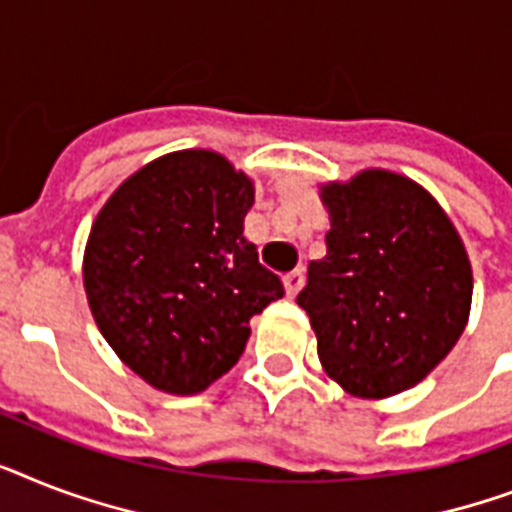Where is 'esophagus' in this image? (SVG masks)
<instances>
[{
    "instance_id": "esophagus-1",
    "label": "esophagus",
    "mask_w": 512,
    "mask_h": 512,
    "mask_svg": "<svg viewBox=\"0 0 512 512\" xmlns=\"http://www.w3.org/2000/svg\"><path fill=\"white\" fill-rule=\"evenodd\" d=\"M302 284H305V276H302V270H292V273H286V276H284L286 297H289V299L297 297L299 289H302Z\"/></svg>"
}]
</instances>
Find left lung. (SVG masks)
Listing matches in <instances>:
<instances>
[{
    "label": "left lung",
    "instance_id": "obj_1",
    "mask_svg": "<svg viewBox=\"0 0 512 512\" xmlns=\"http://www.w3.org/2000/svg\"><path fill=\"white\" fill-rule=\"evenodd\" d=\"M331 228L297 305L328 378L363 400L413 389L458 344L473 270L450 215L413 178L384 168L321 186Z\"/></svg>",
    "mask_w": 512,
    "mask_h": 512
}]
</instances>
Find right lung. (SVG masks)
<instances>
[{
	"mask_svg": "<svg viewBox=\"0 0 512 512\" xmlns=\"http://www.w3.org/2000/svg\"><path fill=\"white\" fill-rule=\"evenodd\" d=\"M255 181L213 149L147 162L112 191L83 252L91 315L149 386L199 394L228 373L249 318L284 297L244 236Z\"/></svg>",
	"mask_w": 512,
	"mask_h": 512,
	"instance_id": "add662e5",
	"label": "right lung"
}]
</instances>
